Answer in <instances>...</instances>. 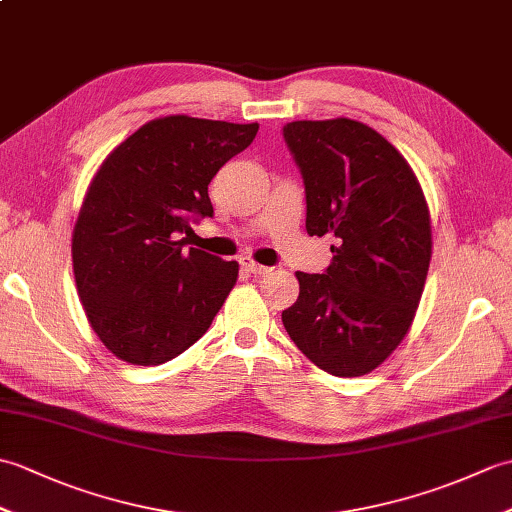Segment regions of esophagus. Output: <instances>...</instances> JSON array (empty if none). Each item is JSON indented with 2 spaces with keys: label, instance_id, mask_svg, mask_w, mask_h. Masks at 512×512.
Wrapping results in <instances>:
<instances>
[{
  "label": "esophagus",
  "instance_id": "1",
  "mask_svg": "<svg viewBox=\"0 0 512 512\" xmlns=\"http://www.w3.org/2000/svg\"><path fill=\"white\" fill-rule=\"evenodd\" d=\"M242 268L246 270V273H250V275H266V273H270L268 266L257 264V262H253V259H242Z\"/></svg>",
  "mask_w": 512,
  "mask_h": 512
}]
</instances>
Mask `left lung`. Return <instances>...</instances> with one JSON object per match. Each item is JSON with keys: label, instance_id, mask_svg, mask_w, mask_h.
Masks as SVG:
<instances>
[{"label": "left lung", "instance_id": "8db88e82", "mask_svg": "<svg viewBox=\"0 0 512 512\" xmlns=\"http://www.w3.org/2000/svg\"><path fill=\"white\" fill-rule=\"evenodd\" d=\"M284 138L306 184L308 235H332L323 275L295 273L281 321L323 372L365 376L405 339L431 262V215L416 173L352 118L295 121Z\"/></svg>", "mask_w": 512, "mask_h": 512}]
</instances>
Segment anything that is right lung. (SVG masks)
Masks as SVG:
<instances>
[{
	"mask_svg": "<svg viewBox=\"0 0 512 512\" xmlns=\"http://www.w3.org/2000/svg\"><path fill=\"white\" fill-rule=\"evenodd\" d=\"M187 114L154 118L94 173L72 231V266L85 317L101 343L132 365L176 358L209 330L239 264L189 248L182 233L211 217L209 184L257 136Z\"/></svg>",
	"mask_w": 512,
	"mask_h": 512,
	"instance_id": "add662e5",
	"label": "right lung"
}]
</instances>
